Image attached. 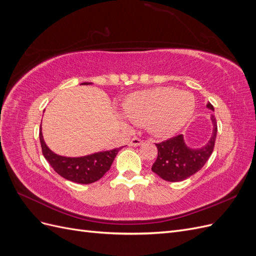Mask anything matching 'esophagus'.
I'll return each mask as SVG.
<instances>
[{
    "label": "esophagus",
    "instance_id": "esophagus-1",
    "mask_svg": "<svg viewBox=\"0 0 256 256\" xmlns=\"http://www.w3.org/2000/svg\"><path fill=\"white\" fill-rule=\"evenodd\" d=\"M143 143V141L141 140V138H132L130 140V142H129V144L131 145V146H138V145H141Z\"/></svg>",
    "mask_w": 256,
    "mask_h": 256
}]
</instances>
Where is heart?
<instances>
[{"mask_svg":"<svg viewBox=\"0 0 256 256\" xmlns=\"http://www.w3.org/2000/svg\"><path fill=\"white\" fill-rule=\"evenodd\" d=\"M194 110V96L173 88L138 92L122 104L124 114L131 122L136 126H147L159 136L177 132L188 122Z\"/></svg>","mask_w":256,"mask_h":256,"instance_id":"1","label":"heart"}]
</instances>
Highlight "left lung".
<instances>
[{"mask_svg":"<svg viewBox=\"0 0 256 256\" xmlns=\"http://www.w3.org/2000/svg\"><path fill=\"white\" fill-rule=\"evenodd\" d=\"M207 108L214 111L212 104H208ZM212 120L214 125L212 136L202 148H189L184 141L182 134L156 143L158 156L152 166V171L160 176L162 180L172 182L184 180L186 178L198 172L214 152L218 128L214 115H212Z\"/></svg>","mask_w":256,"mask_h":256,"instance_id":"left-lung-1","label":"left lung"}]
</instances>
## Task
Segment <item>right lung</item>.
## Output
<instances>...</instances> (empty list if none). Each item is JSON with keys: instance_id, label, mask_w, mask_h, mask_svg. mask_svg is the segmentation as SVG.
I'll return each mask as SVG.
<instances>
[{"instance_id": "add662e5", "label": "right lung", "mask_w": 256, "mask_h": 256, "mask_svg": "<svg viewBox=\"0 0 256 256\" xmlns=\"http://www.w3.org/2000/svg\"><path fill=\"white\" fill-rule=\"evenodd\" d=\"M82 84L90 83L84 82ZM40 140L42 154L54 171L67 180L85 184L97 182L109 171L116 154L122 150V147H118L112 150L92 154L88 156L70 158L58 156L49 150L44 141L42 127L40 129Z\"/></svg>"}]
</instances>
